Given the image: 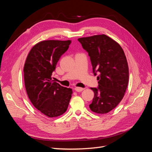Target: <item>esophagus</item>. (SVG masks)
Segmentation results:
<instances>
[{
    "instance_id": "obj_1",
    "label": "esophagus",
    "mask_w": 152,
    "mask_h": 152,
    "mask_svg": "<svg viewBox=\"0 0 152 152\" xmlns=\"http://www.w3.org/2000/svg\"><path fill=\"white\" fill-rule=\"evenodd\" d=\"M84 89V88H82V87H75L74 88V90L77 92H81L83 91Z\"/></svg>"
}]
</instances>
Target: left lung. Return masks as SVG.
Masks as SVG:
<instances>
[{
	"label": "left lung",
	"instance_id": "left-lung-1",
	"mask_svg": "<svg viewBox=\"0 0 152 152\" xmlns=\"http://www.w3.org/2000/svg\"><path fill=\"white\" fill-rule=\"evenodd\" d=\"M90 56L94 75L98 74V88L89 108L94 113H107L115 108L125 94L129 67L121 46L107 35H97L78 39Z\"/></svg>",
	"mask_w": 152,
	"mask_h": 152
}]
</instances>
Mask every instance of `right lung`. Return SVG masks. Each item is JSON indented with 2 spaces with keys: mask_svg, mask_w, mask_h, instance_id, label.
Here are the masks:
<instances>
[{
  "mask_svg": "<svg viewBox=\"0 0 152 152\" xmlns=\"http://www.w3.org/2000/svg\"><path fill=\"white\" fill-rule=\"evenodd\" d=\"M71 40H44L31 48L24 66L25 85L32 104L48 117L65 113L72 89L51 79L57 63L68 50Z\"/></svg>",
  "mask_w": 152,
  "mask_h": 152,
  "instance_id": "obj_1",
  "label": "right lung"
}]
</instances>
